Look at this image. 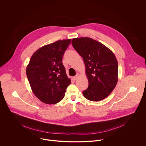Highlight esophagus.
Returning a JSON list of instances; mask_svg holds the SVG:
<instances>
[{
    "instance_id": "esophagus-1",
    "label": "esophagus",
    "mask_w": 146,
    "mask_h": 146,
    "mask_svg": "<svg viewBox=\"0 0 146 146\" xmlns=\"http://www.w3.org/2000/svg\"><path fill=\"white\" fill-rule=\"evenodd\" d=\"M78 76H79V74L77 73L75 76H74V77H73V79L74 80H76L77 79V78L78 77Z\"/></svg>"
}]
</instances>
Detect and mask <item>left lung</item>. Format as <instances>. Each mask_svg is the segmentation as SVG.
Returning a JSON list of instances; mask_svg holds the SVG:
<instances>
[{
  "label": "left lung",
  "mask_w": 146,
  "mask_h": 146,
  "mask_svg": "<svg viewBox=\"0 0 146 146\" xmlns=\"http://www.w3.org/2000/svg\"><path fill=\"white\" fill-rule=\"evenodd\" d=\"M72 43L86 66L89 84L82 92L83 95L94 102L105 99L118 81V62L115 55L105 45L90 37L74 38Z\"/></svg>",
  "instance_id": "8db88e82"
}]
</instances>
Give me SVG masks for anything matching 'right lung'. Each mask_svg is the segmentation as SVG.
I'll return each mask as SVG.
<instances>
[{
  "mask_svg": "<svg viewBox=\"0 0 146 146\" xmlns=\"http://www.w3.org/2000/svg\"><path fill=\"white\" fill-rule=\"evenodd\" d=\"M71 39L58 40L38 49L27 67V76L35 95L46 104L63 99L71 83L62 64V57Z\"/></svg>",
  "mask_w": 146,
  "mask_h": 146,
  "instance_id": "add662e5",
  "label": "right lung"
}]
</instances>
